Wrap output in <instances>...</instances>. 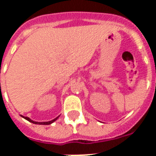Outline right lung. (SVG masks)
I'll use <instances>...</instances> for the list:
<instances>
[{
	"instance_id": "add662e5",
	"label": "right lung",
	"mask_w": 156,
	"mask_h": 156,
	"mask_svg": "<svg viewBox=\"0 0 156 156\" xmlns=\"http://www.w3.org/2000/svg\"><path fill=\"white\" fill-rule=\"evenodd\" d=\"M22 117H23L25 119H27V120H28L29 122H31V123H33V124H46V125H48V124H51V123H53L54 121H56L57 119H58V118L59 117H57V118H55L54 119H52V120L51 121H48V122H36V121H33L31 119H29L28 117H24V116H22Z\"/></svg>"
}]
</instances>
